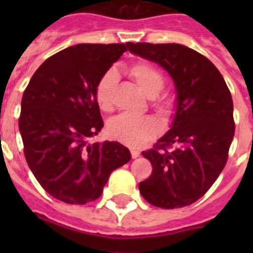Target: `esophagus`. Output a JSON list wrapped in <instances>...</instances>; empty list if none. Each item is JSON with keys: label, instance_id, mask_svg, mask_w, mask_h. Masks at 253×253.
<instances>
[{"label": "esophagus", "instance_id": "34e87169", "mask_svg": "<svg viewBox=\"0 0 253 253\" xmlns=\"http://www.w3.org/2000/svg\"><path fill=\"white\" fill-rule=\"evenodd\" d=\"M139 155H140V152H139L138 150H134V148L131 150V158H132V159L139 158Z\"/></svg>", "mask_w": 253, "mask_h": 253}]
</instances>
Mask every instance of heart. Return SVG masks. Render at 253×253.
Here are the masks:
<instances>
[{
    "label": "heart",
    "instance_id": "1",
    "mask_svg": "<svg viewBox=\"0 0 253 253\" xmlns=\"http://www.w3.org/2000/svg\"><path fill=\"white\" fill-rule=\"evenodd\" d=\"M128 76L135 81L139 89L148 97H155V107L159 113L167 114L173 106L172 98L168 95H156L163 90L166 79L155 65L150 63H136L131 65ZM117 75L114 71H107L95 89V99L101 110L110 111L114 107V87ZM107 132L111 138L130 147H139L155 138L159 134V123L150 115L121 114L107 123Z\"/></svg>",
    "mask_w": 253,
    "mask_h": 253
}]
</instances>
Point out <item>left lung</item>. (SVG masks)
Here are the masks:
<instances>
[{
    "instance_id": "1",
    "label": "left lung",
    "mask_w": 253,
    "mask_h": 253,
    "mask_svg": "<svg viewBox=\"0 0 253 253\" xmlns=\"http://www.w3.org/2000/svg\"><path fill=\"white\" fill-rule=\"evenodd\" d=\"M130 52L154 61L176 87V114L170 130L142 155L152 173L139 184L154 206L177 209L208 192L223 170L235 123L231 93L208 57L177 43H127Z\"/></svg>"
}]
</instances>
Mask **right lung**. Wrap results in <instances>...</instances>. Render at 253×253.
Returning <instances> with one entry per match:
<instances>
[{
  "label": "right lung",
  "instance_id": "obj_1",
  "mask_svg": "<svg viewBox=\"0 0 253 253\" xmlns=\"http://www.w3.org/2000/svg\"><path fill=\"white\" fill-rule=\"evenodd\" d=\"M127 44H76L37 69L21 103L25 158L45 192L85 205L102 194L110 173L130 162L118 142L87 143L103 127L95 89Z\"/></svg>",
  "mask_w": 253,
  "mask_h": 253
}]
</instances>
